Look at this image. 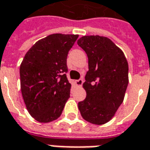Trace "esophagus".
I'll list each match as a JSON object with an SVG mask.
<instances>
[{
    "label": "esophagus",
    "mask_w": 150,
    "mask_h": 150,
    "mask_svg": "<svg viewBox=\"0 0 150 150\" xmlns=\"http://www.w3.org/2000/svg\"><path fill=\"white\" fill-rule=\"evenodd\" d=\"M83 83V79H78V80H75V84L77 85V86H82Z\"/></svg>",
    "instance_id": "esophagus-1"
}]
</instances>
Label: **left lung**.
<instances>
[{"label":"left lung","instance_id":"1","mask_svg":"<svg viewBox=\"0 0 150 150\" xmlns=\"http://www.w3.org/2000/svg\"><path fill=\"white\" fill-rule=\"evenodd\" d=\"M78 45L88 58V71L83 87L87 92L78 107L83 118L104 125L112 118L122 104L129 83V65L122 50L109 38L83 36Z\"/></svg>","mask_w":150,"mask_h":150}]
</instances>
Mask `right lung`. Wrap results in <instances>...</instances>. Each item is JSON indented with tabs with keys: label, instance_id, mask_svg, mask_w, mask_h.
Listing matches in <instances>:
<instances>
[{
	"label": "right lung",
	"instance_id": "right-lung-1",
	"mask_svg": "<svg viewBox=\"0 0 150 150\" xmlns=\"http://www.w3.org/2000/svg\"><path fill=\"white\" fill-rule=\"evenodd\" d=\"M79 35L50 34L38 41L20 66L22 97L28 112L41 123L58 119L70 97L67 58Z\"/></svg>",
	"mask_w": 150,
	"mask_h": 150
}]
</instances>
